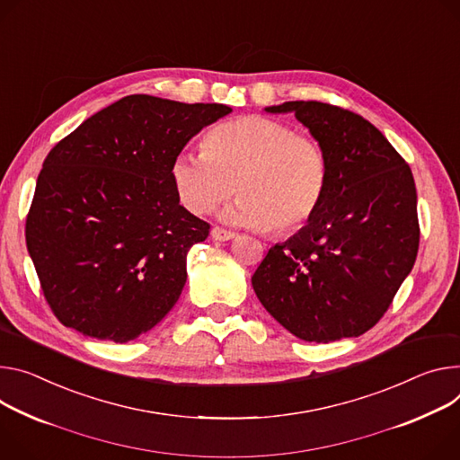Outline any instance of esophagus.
Here are the masks:
<instances>
[{
    "label": "esophagus",
    "mask_w": 460,
    "mask_h": 460,
    "mask_svg": "<svg viewBox=\"0 0 460 460\" xmlns=\"http://www.w3.org/2000/svg\"><path fill=\"white\" fill-rule=\"evenodd\" d=\"M211 236H213V240L227 242V240H233V238H234V233H233V231H227V229H222V227H213V229H211Z\"/></svg>",
    "instance_id": "obj_1"
}]
</instances>
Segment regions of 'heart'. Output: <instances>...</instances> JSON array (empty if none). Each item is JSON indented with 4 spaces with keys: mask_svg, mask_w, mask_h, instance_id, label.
Returning a JSON list of instances; mask_svg holds the SVG:
<instances>
[{
    "mask_svg": "<svg viewBox=\"0 0 460 460\" xmlns=\"http://www.w3.org/2000/svg\"><path fill=\"white\" fill-rule=\"evenodd\" d=\"M330 164L321 143L286 122L247 115L218 124L201 152L180 154L172 183L180 201L205 215L240 196L224 218L259 231L288 234L306 226L324 198Z\"/></svg>",
    "mask_w": 460,
    "mask_h": 460,
    "instance_id": "obj_1",
    "label": "heart"
}]
</instances>
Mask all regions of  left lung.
<instances>
[{"instance_id": "8db88e82", "label": "left lung", "mask_w": 460, "mask_h": 460, "mask_svg": "<svg viewBox=\"0 0 460 460\" xmlns=\"http://www.w3.org/2000/svg\"><path fill=\"white\" fill-rule=\"evenodd\" d=\"M330 164L314 218L275 243L252 277L262 306L299 340L358 338L378 323L419 253L416 187L403 157L361 115L317 101H289Z\"/></svg>"}]
</instances>
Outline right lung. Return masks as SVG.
I'll list each match as a JSON object with an SVG mask.
<instances>
[{
    "mask_svg": "<svg viewBox=\"0 0 460 460\" xmlns=\"http://www.w3.org/2000/svg\"><path fill=\"white\" fill-rule=\"evenodd\" d=\"M233 110L128 95L53 146L38 174L25 240L57 319L127 343L178 303L189 249L207 222L180 205L172 163Z\"/></svg>",
    "mask_w": 460,
    "mask_h": 460,
    "instance_id": "1",
    "label": "right lung"
}]
</instances>
